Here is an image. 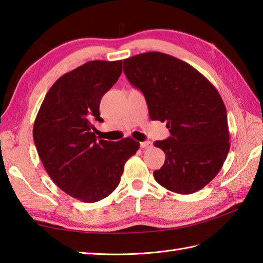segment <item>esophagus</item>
I'll return each mask as SVG.
<instances>
[{
  "label": "esophagus",
  "mask_w": 263,
  "mask_h": 263,
  "mask_svg": "<svg viewBox=\"0 0 263 263\" xmlns=\"http://www.w3.org/2000/svg\"><path fill=\"white\" fill-rule=\"evenodd\" d=\"M153 143L150 141H143V142H140V147L143 148V149H148V148H152Z\"/></svg>",
  "instance_id": "1"
}]
</instances>
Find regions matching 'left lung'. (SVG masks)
Masks as SVG:
<instances>
[{
	"instance_id": "8db88e82",
	"label": "left lung",
	"mask_w": 263,
	"mask_h": 263,
	"mask_svg": "<svg viewBox=\"0 0 263 263\" xmlns=\"http://www.w3.org/2000/svg\"><path fill=\"white\" fill-rule=\"evenodd\" d=\"M123 70L140 90L154 121L166 122L171 137L156 141L165 163L154 172L161 186L190 194L204 187L224 165L230 132L224 102L193 66L168 54L148 52L123 61Z\"/></svg>"
}]
</instances>
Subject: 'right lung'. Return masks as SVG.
Wrapping results in <instances>:
<instances>
[{"label":"right lung","instance_id":"right-lung-1","mask_svg":"<svg viewBox=\"0 0 263 263\" xmlns=\"http://www.w3.org/2000/svg\"><path fill=\"white\" fill-rule=\"evenodd\" d=\"M122 73V61H90L62 76L49 89L33 123V141L49 177L65 193L97 202L114 191L125 161L139 149L131 138L99 140V104Z\"/></svg>","mask_w":263,"mask_h":263}]
</instances>
